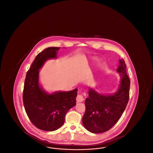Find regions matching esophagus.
Segmentation results:
<instances>
[{"mask_svg":"<svg viewBox=\"0 0 153 153\" xmlns=\"http://www.w3.org/2000/svg\"><path fill=\"white\" fill-rule=\"evenodd\" d=\"M76 101H77V102H83V101H84L83 96L81 95H77V97H76Z\"/></svg>","mask_w":153,"mask_h":153,"instance_id":"esophagus-1","label":"esophagus"}]
</instances>
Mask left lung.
Masks as SVG:
<instances>
[{
    "mask_svg": "<svg viewBox=\"0 0 153 153\" xmlns=\"http://www.w3.org/2000/svg\"><path fill=\"white\" fill-rule=\"evenodd\" d=\"M117 71L121 81L114 94L102 95L93 89H89V97L85 101V112L82 117V124L91 132L102 133L109 130L117 123L127 105L130 80L123 59H119Z\"/></svg>",
    "mask_w": 153,
    "mask_h": 153,
    "instance_id": "left-lung-1",
    "label": "left lung"
}]
</instances>
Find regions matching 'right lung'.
<instances>
[{
    "instance_id": "obj_1",
    "label": "right lung",
    "mask_w": 153,
    "mask_h": 153,
    "mask_svg": "<svg viewBox=\"0 0 153 153\" xmlns=\"http://www.w3.org/2000/svg\"><path fill=\"white\" fill-rule=\"evenodd\" d=\"M59 48H48L39 53L26 73L25 81L23 102L26 112L31 123L44 131H55L61 127L66 114L76 104L77 89L49 94L39 85V69L48 59L57 58Z\"/></svg>"
}]
</instances>
